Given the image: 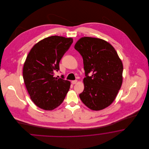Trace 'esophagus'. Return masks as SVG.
Here are the masks:
<instances>
[{"label":"esophagus","instance_id":"1","mask_svg":"<svg viewBox=\"0 0 149 149\" xmlns=\"http://www.w3.org/2000/svg\"><path fill=\"white\" fill-rule=\"evenodd\" d=\"M77 82H78V81H77V80L71 81V83H72V84H77Z\"/></svg>","mask_w":149,"mask_h":149}]
</instances>
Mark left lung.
Segmentation results:
<instances>
[{"mask_svg":"<svg viewBox=\"0 0 149 149\" xmlns=\"http://www.w3.org/2000/svg\"><path fill=\"white\" fill-rule=\"evenodd\" d=\"M74 48L83 57L85 70L81 100L94 111L109 106L122 83L123 64L116 51L106 41L89 37L81 38Z\"/></svg>","mask_w":149,"mask_h":149,"instance_id":"obj_1","label":"left lung"}]
</instances>
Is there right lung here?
I'll use <instances>...</instances> for the list:
<instances>
[{"label":"right lung","instance_id":"right-lung-1","mask_svg":"<svg viewBox=\"0 0 149 149\" xmlns=\"http://www.w3.org/2000/svg\"><path fill=\"white\" fill-rule=\"evenodd\" d=\"M72 38L52 36L36 43L26 58L23 77L31 99L45 110H52L60 106L68 92L70 82L54 77L60 70L59 63L69 49Z\"/></svg>","mask_w":149,"mask_h":149}]
</instances>
